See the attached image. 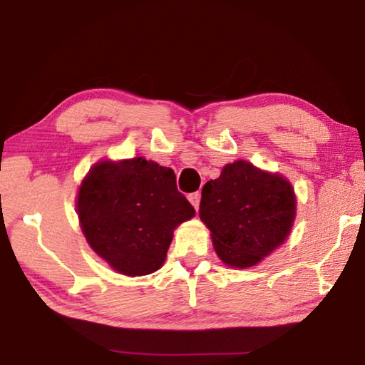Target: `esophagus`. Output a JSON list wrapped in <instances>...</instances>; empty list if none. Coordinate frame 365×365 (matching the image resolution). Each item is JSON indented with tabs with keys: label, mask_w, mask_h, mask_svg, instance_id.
Masks as SVG:
<instances>
[{
	"label": "esophagus",
	"mask_w": 365,
	"mask_h": 365,
	"mask_svg": "<svg viewBox=\"0 0 365 365\" xmlns=\"http://www.w3.org/2000/svg\"><path fill=\"white\" fill-rule=\"evenodd\" d=\"M188 201L191 202V205H193V207L195 209H197L200 207V201H201V193H191V195H188Z\"/></svg>",
	"instance_id": "34e87169"
}]
</instances>
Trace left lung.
Returning a JSON list of instances; mask_svg holds the SVG:
<instances>
[{
    "label": "left lung",
    "mask_w": 365,
    "mask_h": 365,
    "mask_svg": "<svg viewBox=\"0 0 365 365\" xmlns=\"http://www.w3.org/2000/svg\"><path fill=\"white\" fill-rule=\"evenodd\" d=\"M296 197L287 178L246 160L227 164L201 191L200 217L217 256L230 267H252L288 238Z\"/></svg>",
    "instance_id": "1"
}]
</instances>
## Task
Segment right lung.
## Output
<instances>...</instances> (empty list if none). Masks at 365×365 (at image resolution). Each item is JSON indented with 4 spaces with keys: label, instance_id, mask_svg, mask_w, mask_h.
<instances>
[{
    "label": "right lung",
    "instance_id": "obj_1",
    "mask_svg": "<svg viewBox=\"0 0 365 365\" xmlns=\"http://www.w3.org/2000/svg\"><path fill=\"white\" fill-rule=\"evenodd\" d=\"M77 212L86 242L122 275L156 272L175 227L195 215L175 174L145 158L101 160L80 185Z\"/></svg>",
    "mask_w": 365,
    "mask_h": 365
}]
</instances>
